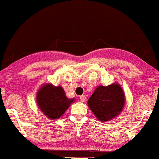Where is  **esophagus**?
I'll list each match as a JSON object with an SVG mask.
<instances>
[{
	"label": "esophagus",
	"instance_id": "1",
	"mask_svg": "<svg viewBox=\"0 0 159 159\" xmlns=\"http://www.w3.org/2000/svg\"><path fill=\"white\" fill-rule=\"evenodd\" d=\"M80 100L81 102H85V100H86V96L84 95H82V96H80Z\"/></svg>",
	"mask_w": 159,
	"mask_h": 159
}]
</instances>
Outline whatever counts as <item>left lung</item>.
I'll return each mask as SVG.
<instances>
[{
	"instance_id": "left-lung-1",
	"label": "left lung",
	"mask_w": 159,
	"mask_h": 159,
	"mask_svg": "<svg viewBox=\"0 0 159 159\" xmlns=\"http://www.w3.org/2000/svg\"><path fill=\"white\" fill-rule=\"evenodd\" d=\"M89 108L100 121H109L121 112L125 95L119 84L99 86L88 101Z\"/></svg>"
}]
</instances>
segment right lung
<instances>
[{"label":"right lung","instance_id":"1","mask_svg":"<svg viewBox=\"0 0 159 159\" xmlns=\"http://www.w3.org/2000/svg\"><path fill=\"white\" fill-rule=\"evenodd\" d=\"M75 99H68L62 87L43 85L37 93V103L41 111L50 119L60 117Z\"/></svg>","mask_w":159,"mask_h":159}]
</instances>
